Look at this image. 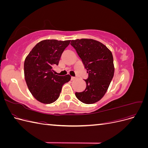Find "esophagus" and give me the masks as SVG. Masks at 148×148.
I'll return each mask as SVG.
<instances>
[{
    "instance_id": "obj_1",
    "label": "esophagus",
    "mask_w": 148,
    "mask_h": 148,
    "mask_svg": "<svg viewBox=\"0 0 148 148\" xmlns=\"http://www.w3.org/2000/svg\"><path fill=\"white\" fill-rule=\"evenodd\" d=\"M75 79H76L75 77H71V80H75Z\"/></svg>"
}]
</instances>
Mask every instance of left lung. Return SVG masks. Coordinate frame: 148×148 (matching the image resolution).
<instances>
[{"label":"left lung","instance_id":"obj_1","mask_svg":"<svg viewBox=\"0 0 148 148\" xmlns=\"http://www.w3.org/2000/svg\"><path fill=\"white\" fill-rule=\"evenodd\" d=\"M70 44L81 58L88 78L85 90L75 92L77 99L91 104L104 96L113 78L114 65L111 51L102 43L92 39L71 40Z\"/></svg>","mask_w":148,"mask_h":148}]
</instances>
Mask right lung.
I'll return each mask as SVG.
<instances>
[{
	"label": "right lung",
	"mask_w": 148,
	"mask_h": 148,
	"mask_svg": "<svg viewBox=\"0 0 148 148\" xmlns=\"http://www.w3.org/2000/svg\"><path fill=\"white\" fill-rule=\"evenodd\" d=\"M70 40L46 39L36 45L26 57L24 63L25 81L36 99L43 104L55 102L63 85L71 77L53 73V66L58 65L62 53L69 45Z\"/></svg>",
	"instance_id": "add662e5"
}]
</instances>
